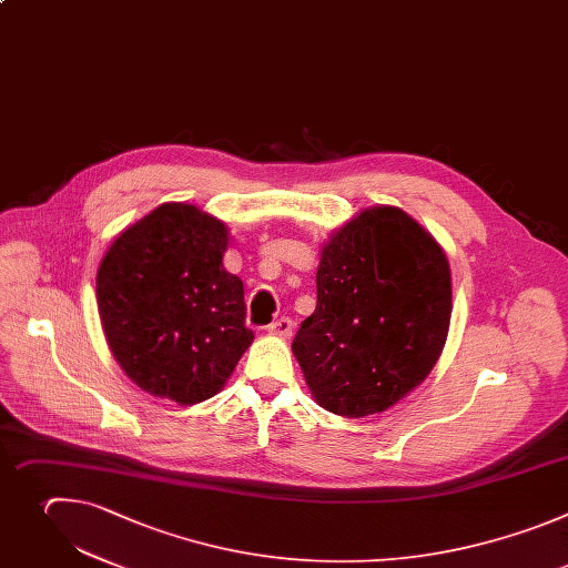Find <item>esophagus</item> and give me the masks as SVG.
I'll return each mask as SVG.
<instances>
[{"instance_id":"obj_1","label":"esophagus","mask_w":568,"mask_h":568,"mask_svg":"<svg viewBox=\"0 0 568 568\" xmlns=\"http://www.w3.org/2000/svg\"><path fill=\"white\" fill-rule=\"evenodd\" d=\"M268 333L271 335H280V337H288L293 333V320L291 317H280L273 324H268Z\"/></svg>"}]
</instances>
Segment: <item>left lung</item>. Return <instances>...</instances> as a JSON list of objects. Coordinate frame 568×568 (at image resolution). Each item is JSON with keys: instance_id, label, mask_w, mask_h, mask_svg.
<instances>
[{"instance_id": "obj_1", "label": "left lung", "mask_w": 568, "mask_h": 568, "mask_svg": "<svg viewBox=\"0 0 568 568\" xmlns=\"http://www.w3.org/2000/svg\"><path fill=\"white\" fill-rule=\"evenodd\" d=\"M317 304L293 354L320 407L347 418L378 414L436 365L452 315L449 264L407 212H358L322 246Z\"/></svg>"}]
</instances>
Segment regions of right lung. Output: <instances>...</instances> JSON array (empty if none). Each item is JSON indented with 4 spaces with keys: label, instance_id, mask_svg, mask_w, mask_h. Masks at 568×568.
Here are the masks:
<instances>
[{
    "label": "right lung",
    "instance_id": "add662e5",
    "mask_svg": "<svg viewBox=\"0 0 568 568\" xmlns=\"http://www.w3.org/2000/svg\"><path fill=\"white\" fill-rule=\"evenodd\" d=\"M229 229L190 203H163L100 262L95 297L113 358L148 394L212 398L255 339L244 282L223 268Z\"/></svg>",
    "mask_w": 568,
    "mask_h": 568
}]
</instances>
